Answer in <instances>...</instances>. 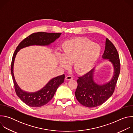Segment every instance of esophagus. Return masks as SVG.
Returning <instances> with one entry per match:
<instances>
[{
  "mask_svg": "<svg viewBox=\"0 0 133 133\" xmlns=\"http://www.w3.org/2000/svg\"><path fill=\"white\" fill-rule=\"evenodd\" d=\"M73 79V77L72 76H67L65 77V79L66 80H71Z\"/></svg>",
  "mask_w": 133,
  "mask_h": 133,
  "instance_id": "34e87169",
  "label": "esophagus"
}]
</instances>
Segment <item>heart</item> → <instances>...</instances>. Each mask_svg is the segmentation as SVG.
Returning a JSON list of instances; mask_svg holds the SVG:
<instances>
[{
  "label": "heart",
  "mask_w": 133,
  "mask_h": 133,
  "mask_svg": "<svg viewBox=\"0 0 133 133\" xmlns=\"http://www.w3.org/2000/svg\"><path fill=\"white\" fill-rule=\"evenodd\" d=\"M62 55L57 54L59 65L67 69L74 63L75 71L84 74L89 72L98 60L101 47L97 43H91L86 38H76L66 42Z\"/></svg>",
  "instance_id": "1"
}]
</instances>
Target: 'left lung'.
Instances as JSON below:
<instances>
[{"label": "left lung", "instance_id": "8db88e82", "mask_svg": "<svg viewBox=\"0 0 133 133\" xmlns=\"http://www.w3.org/2000/svg\"><path fill=\"white\" fill-rule=\"evenodd\" d=\"M104 59H108L114 67V75L111 80L103 85H98L94 81L93 68L77 80V87L75 96L80 104L87 107H95L103 104L112 95L120 73L121 65L117 50L107 38L102 56Z\"/></svg>", "mask_w": 133, "mask_h": 133}]
</instances>
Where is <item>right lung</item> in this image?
<instances>
[{"mask_svg":"<svg viewBox=\"0 0 133 133\" xmlns=\"http://www.w3.org/2000/svg\"><path fill=\"white\" fill-rule=\"evenodd\" d=\"M62 33L38 32H35L25 38L17 47L12 56L11 73L14 82L16 93L24 103L29 106L33 107H42L47 104L53 97L59 85L64 83L65 75L53 78L42 89L32 92L22 90L16 82L14 75V64L16 56L21 49L32 45L48 46L54 42L60 37Z\"/></svg>","mask_w":133,"mask_h":133,"instance_id":"obj_1","label":"right lung"}]
</instances>
